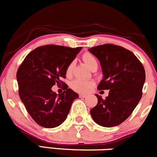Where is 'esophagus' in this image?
I'll use <instances>...</instances> for the list:
<instances>
[{
    "label": "esophagus",
    "mask_w": 157,
    "mask_h": 157,
    "mask_svg": "<svg viewBox=\"0 0 157 157\" xmlns=\"http://www.w3.org/2000/svg\"><path fill=\"white\" fill-rule=\"evenodd\" d=\"M79 96H80V98H85L87 97V95H86V94H80Z\"/></svg>",
    "instance_id": "34e87169"
}]
</instances>
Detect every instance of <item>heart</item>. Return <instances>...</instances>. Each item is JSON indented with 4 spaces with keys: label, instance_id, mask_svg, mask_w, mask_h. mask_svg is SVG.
<instances>
[{
    "label": "heart",
    "instance_id": "obj_1",
    "mask_svg": "<svg viewBox=\"0 0 157 157\" xmlns=\"http://www.w3.org/2000/svg\"><path fill=\"white\" fill-rule=\"evenodd\" d=\"M82 59L85 62L89 68L92 69L94 66L98 65L97 59H95L92 53L86 52L82 55ZM72 68H73V63H70L66 68V75H70L71 74ZM94 82L92 80H83V79L77 78L71 82V88L75 92L79 93H86L91 90V89L94 86Z\"/></svg>",
    "mask_w": 157,
    "mask_h": 157
}]
</instances>
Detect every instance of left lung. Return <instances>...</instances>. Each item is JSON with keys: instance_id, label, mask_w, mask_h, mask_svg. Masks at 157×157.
I'll use <instances>...</instances> for the list:
<instances>
[{"instance_id": "obj_1", "label": "left lung", "mask_w": 157, "mask_h": 157, "mask_svg": "<svg viewBox=\"0 0 157 157\" xmlns=\"http://www.w3.org/2000/svg\"><path fill=\"white\" fill-rule=\"evenodd\" d=\"M101 63L103 79L98 90H109L106 99L96 94L98 104L90 110L93 120L102 127L119 125L131 115L142 98L145 71L129 50L106 44L89 48Z\"/></svg>"}]
</instances>
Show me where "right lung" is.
I'll return each instance as SVG.
<instances>
[{
  "label": "right lung",
  "instance_id": "obj_1",
  "mask_svg": "<svg viewBox=\"0 0 157 157\" xmlns=\"http://www.w3.org/2000/svg\"><path fill=\"white\" fill-rule=\"evenodd\" d=\"M81 49L54 44L41 46L29 53L18 68L16 77L20 98L40 126H59L66 119L73 101L79 98L61 80L65 78L67 67ZM56 83L66 85V91L58 96L51 89Z\"/></svg>",
  "mask_w": 157,
  "mask_h": 157
}]
</instances>
